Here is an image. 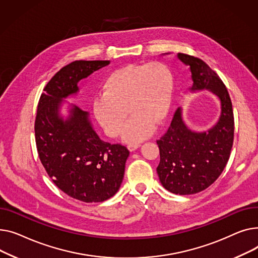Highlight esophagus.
<instances>
[{"mask_svg": "<svg viewBox=\"0 0 258 258\" xmlns=\"http://www.w3.org/2000/svg\"><path fill=\"white\" fill-rule=\"evenodd\" d=\"M140 147H141L140 144H130V145H128V149H129V151H131V152H133V151H135L136 149L140 148Z\"/></svg>", "mask_w": 258, "mask_h": 258, "instance_id": "34e87169", "label": "esophagus"}]
</instances>
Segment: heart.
Listing matches in <instances>:
<instances>
[{"label": "heart", "mask_w": 258, "mask_h": 258, "mask_svg": "<svg viewBox=\"0 0 258 258\" xmlns=\"http://www.w3.org/2000/svg\"><path fill=\"white\" fill-rule=\"evenodd\" d=\"M174 79L164 64H129L111 73L103 94L94 100L99 124L110 138L122 133L127 109L131 117L124 129L127 143H139L154 132L168 117L173 100Z\"/></svg>", "instance_id": "1"}]
</instances>
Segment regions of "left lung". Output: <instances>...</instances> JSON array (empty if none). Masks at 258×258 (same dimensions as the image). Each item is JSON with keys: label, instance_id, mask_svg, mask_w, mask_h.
Returning <instances> with one entry per match:
<instances>
[{"label": "left lung", "instance_id": "obj_1", "mask_svg": "<svg viewBox=\"0 0 258 258\" xmlns=\"http://www.w3.org/2000/svg\"><path fill=\"white\" fill-rule=\"evenodd\" d=\"M177 56L189 67V92L208 89L221 102L219 120L208 131H191L178 108L168 131L157 141L160 161L156 170L162 186L176 195H192L210 186L225 169L233 144L234 117L228 90L219 76L199 58Z\"/></svg>", "mask_w": 258, "mask_h": 258}]
</instances>
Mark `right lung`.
<instances>
[{"mask_svg": "<svg viewBox=\"0 0 258 258\" xmlns=\"http://www.w3.org/2000/svg\"><path fill=\"white\" fill-rule=\"evenodd\" d=\"M109 60H77L57 72L43 88L35 118L39 159L58 188L86 203L103 202L118 190L129 151L102 141L89 114L72 105L70 115H60L63 99L79 92L78 82L108 66Z\"/></svg>", "mask_w": 258, "mask_h": 258, "instance_id": "obj_1", "label": "right lung"}]
</instances>
